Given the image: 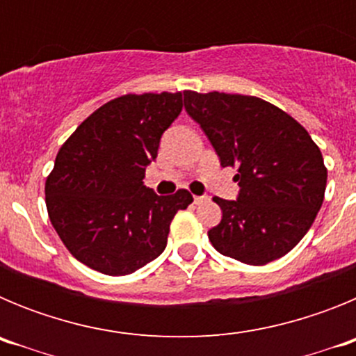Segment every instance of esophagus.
I'll use <instances>...</instances> for the list:
<instances>
[{"label": "esophagus", "mask_w": 356, "mask_h": 356, "mask_svg": "<svg viewBox=\"0 0 356 356\" xmlns=\"http://www.w3.org/2000/svg\"><path fill=\"white\" fill-rule=\"evenodd\" d=\"M207 201H209V196H194V203L196 205H203Z\"/></svg>", "instance_id": "obj_1"}]
</instances>
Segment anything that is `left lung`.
Masks as SVG:
<instances>
[{"mask_svg":"<svg viewBox=\"0 0 356 356\" xmlns=\"http://www.w3.org/2000/svg\"><path fill=\"white\" fill-rule=\"evenodd\" d=\"M184 103L222 168H237V200L213 197L222 219L209 229L212 246L250 266L287 254L310 229L325 200L328 175L312 137L260 97L185 90Z\"/></svg>","mask_w":356,"mask_h":356,"instance_id":"left-lung-1","label":"left lung"}]
</instances>
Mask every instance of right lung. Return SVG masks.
Instances as JSON below:
<instances>
[{"instance_id": "obj_1", "label": "right lung", "mask_w": 356, "mask_h": 356, "mask_svg": "<svg viewBox=\"0 0 356 356\" xmlns=\"http://www.w3.org/2000/svg\"><path fill=\"white\" fill-rule=\"evenodd\" d=\"M181 106V92L115 97L58 151L46 180L49 219L72 257L94 271L124 276L155 260L175 213L193 203L185 188L156 196L143 181Z\"/></svg>"}]
</instances>
